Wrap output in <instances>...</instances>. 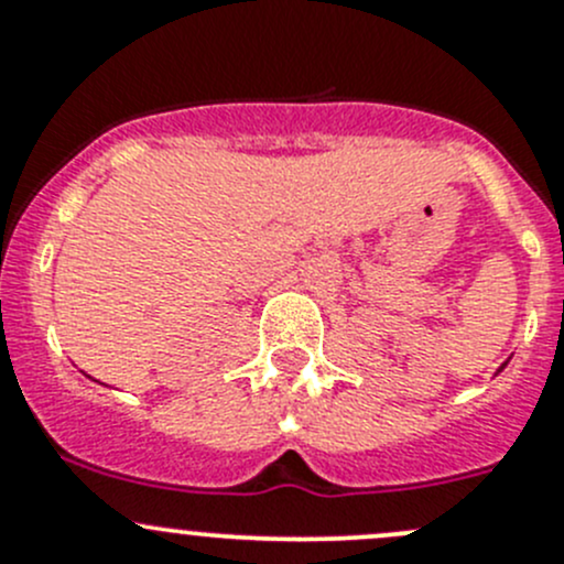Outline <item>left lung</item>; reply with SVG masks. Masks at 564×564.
I'll return each instance as SVG.
<instances>
[{
	"label": "left lung",
	"mask_w": 564,
	"mask_h": 564,
	"mask_svg": "<svg viewBox=\"0 0 564 564\" xmlns=\"http://www.w3.org/2000/svg\"><path fill=\"white\" fill-rule=\"evenodd\" d=\"M502 368H505V366H502ZM502 368H499V371H502Z\"/></svg>",
	"instance_id": "obj_1"
}]
</instances>
